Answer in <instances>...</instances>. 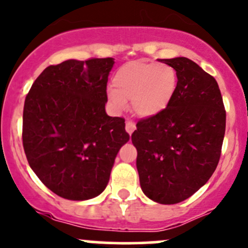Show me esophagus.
<instances>
[{
    "mask_svg": "<svg viewBox=\"0 0 248 248\" xmlns=\"http://www.w3.org/2000/svg\"><path fill=\"white\" fill-rule=\"evenodd\" d=\"M135 128H137V127H135L134 122H132V121H127L126 122V131H127V133H128L129 135H131L132 133L135 131Z\"/></svg>",
    "mask_w": 248,
    "mask_h": 248,
    "instance_id": "esophagus-1",
    "label": "esophagus"
}]
</instances>
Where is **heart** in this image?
<instances>
[{
    "instance_id": "obj_1",
    "label": "heart",
    "mask_w": 248,
    "mask_h": 248,
    "mask_svg": "<svg viewBox=\"0 0 248 248\" xmlns=\"http://www.w3.org/2000/svg\"><path fill=\"white\" fill-rule=\"evenodd\" d=\"M177 87V75L169 65L145 61L122 65L108 89V100L116 110L132 101V108L141 117L158 115L169 106Z\"/></svg>"
}]
</instances>
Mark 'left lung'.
Instances as JSON below:
<instances>
[{"instance_id": "1", "label": "left lung", "mask_w": 248, "mask_h": 248, "mask_svg": "<svg viewBox=\"0 0 248 248\" xmlns=\"http://www.w3.org/2000/svg\"><path fill=\"white\" fill-rule=\"evenodd\" d=\"M176 70L169 106L137 124L140 186L148 199L174 204L189 199L217 166L226 131V110L215 78L186 57L161 59Z\"/></svg>"}]
</instances>
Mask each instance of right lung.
I'll list each match as a JSON object with an SVG mask.
<instances>
[{
	"mask_svg": "<svg viewBox=\"0 0 248 248\" xmlns=\"http://www.w3.org/2000/svg\"><path fill=\"white\" fill-rule=\"evenodd\" d=\"M113 65V58L49 65L26 96L22 144L28 164L62 199L98 196L129 140L124 117L108 116L104 109Z\"/></svg>",
	"mask_w": 248,
	"mask_h": 248,
	"instance_id": "1",
	"label": "right lung"
}]
</instances>
